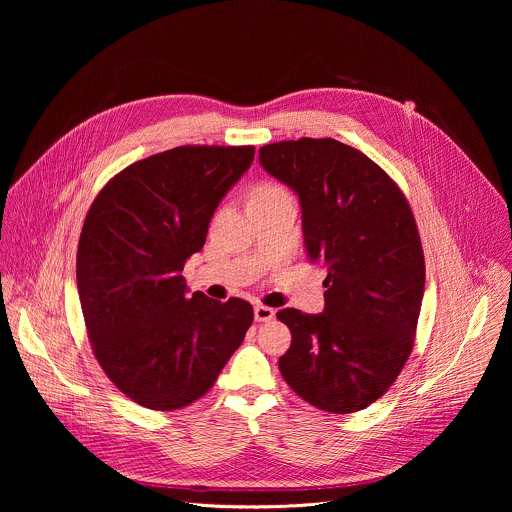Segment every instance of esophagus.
I'll use <instances>...</instances> for the list:
<instances>
[{"mask_svg": "<svg viewBox=\"0 0 512 512\" xmlns=\"http://www.w3.org/2000/svg\"><path fill=\"white\" fill-rule=\"evenodd\" d=\"M275 318V310L269 308V306H263V304H257L255 306V320L257 322H269Z\"/></svg>", "mask_w": 512, "mask_h": 512, "instance_id": "34e87169", "label": "esophagus"}]
</instances>
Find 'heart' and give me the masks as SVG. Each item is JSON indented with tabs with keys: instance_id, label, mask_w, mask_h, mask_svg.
<instances>
[{
	"instance_id": "heart-1",
	"label": "heart",
	"mask_w": 512,
	"mask_h": 512,
	"mask_svg": "<svg viewBox=\"0 0 512 512\" xmlns=\"http://www.w3.org/2000/svg\"><path fill=\"white\" fill-rule=\"evenodd\" d=\"M275 192H283V188L277 184H271V182H263L253 188L251 196H267V194H275Z\"/></svg>"
}]
</instances>
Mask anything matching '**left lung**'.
<instances>
[{"label": "left lung", "instance_id": "1", "mask_svg": "<svg viewBox=\"0 0 512 512\" xmlns=\"http://www.w3.org/2000/svg\"><path fill=\"white\" fill-rule=\"evenodd\" d=\"M259 162L300 196L308 257L328 269L322 314L277 312L291 332L279 371L322 411H360L389 391L415 340L425 261L409 202L332 137L267 143Z\"/></svg>", "mask_w": 512, "mask_h": 512}]
</instances>
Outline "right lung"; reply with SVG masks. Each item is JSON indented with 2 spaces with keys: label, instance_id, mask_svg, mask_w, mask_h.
Segmentation results:
<instances>
[{
  "label": "right lung",
  "instance_id": "obj_1",
  "mask_svg": "<svg viewBox=\"0 0 512 512\" xmlns=\"http://www.w3.org/2000/svg\"><path fill=\"white\" fill-rule=\"evenodd\" d=\"M253 145H180L113 176L79 239L77 285L101 369L131 401L174 411L200 399L241 346L253 308L188 296L184 263L204 247Z\"/></svg>",
  "mask_w": 512,
  "mask_h": 512
}]
</instances>
